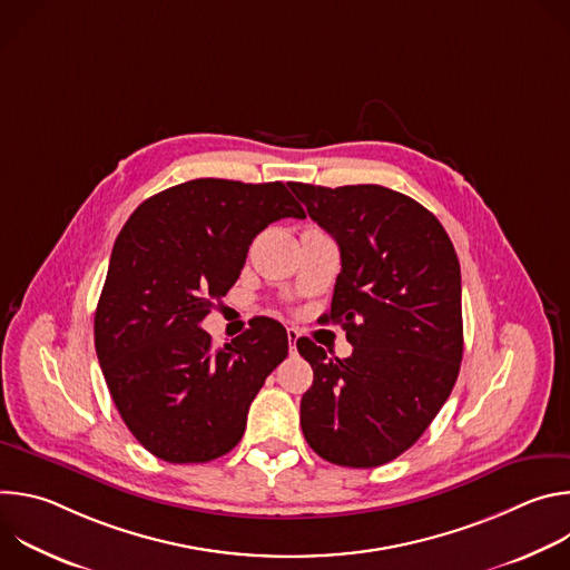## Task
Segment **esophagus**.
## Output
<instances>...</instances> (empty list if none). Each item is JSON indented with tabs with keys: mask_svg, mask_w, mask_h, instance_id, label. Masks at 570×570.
<instances>
[{
	"mask_svg": "<svg viewBox=\"0 0 570 570\" xmlns=\"http://www.w3.org/2000/svg\"><path fill=\"white\" fill-rule=\"evenodd\" d=\"M286 336H288V352H291V354H297V338H299L297 330L288 327V330H286Z\"/></svg>",
	"mask_w": 570,
	"mask_h": 570,
	"instance_id": "1",
	"label": "esophagus"
}]
</instances>
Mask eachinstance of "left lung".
Returning <instances> with one entry per match:
<instances>
[{
	"label": "left lung",
	"instance_id": "left-lung-1",
	"mask_svg": "<svg viewBox=\"0 0 570 570\" xmlns=\"http://www.w3.org/2000/svg\"><path fill=\"white\" fill-rule=\"evenodd\" d=\"M308 216L341 248L327 322L354 352L327 358L308 338L313 367L299 403L308 446L341 466H381L411 449L449 399L462 361V284L453 243L417 200L381 185L291 183Z\"/></svg>",
	"mask_w": 570,
	"mask_h": 570
}]
</instances>
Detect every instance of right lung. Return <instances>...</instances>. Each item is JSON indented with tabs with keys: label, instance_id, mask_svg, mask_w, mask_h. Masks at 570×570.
I'll return each mask as SVG.
<instances>
[{
	"label": "right lung",
	"instance_id": "add662e5",
	"mask_svg": "<svg viewBox=\"0 0 570 570\" xmlns=\"http://www.w3.org/2000/svg\"><path fill=\"white\" fill-rule=\"evenodd\" d=\"M304 218L282 183L198 178L144 200L121 227L95 313L97 356L117 411L155 458L232 451L266 376L286 358L277 320L214 350L200 322L238 279L253 238Z\"/></svg>",
	"mask_w": 570,
	"mask_h": 570
}]
</instances>
